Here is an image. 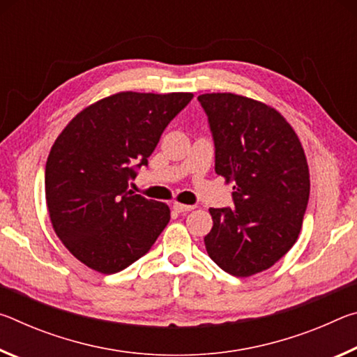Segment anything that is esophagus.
<instances>
[{"label":"esophagus","instance_id":"1","mask_svg":"<svg viewBox=\"0 0 357 357\" xmlns=\"http://www.w3.org/2000/svg\"><path fill=\"white\" fill-rule=\"evenodd\" d=\"M173 208L178 211V213H189V211L195 209V206H192V204H183V203H173Z\"/></svg>","mask_w":357,"mask_h":357}]
</instances>
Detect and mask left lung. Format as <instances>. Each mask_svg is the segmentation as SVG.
Here are the masks:
<instances>
[{
	"label": "left lung",
	"mask_w": 357,
	"mask_h": 357,
	"mask_svg": "<svg viewBox=\"0 0 357 357\" xmlns=\"http://www.w3.org/2000/svg\"><path fill=\"white\" fill-rule=\"evenodd\" d=\"M215 144V173L234 183L231 209L211 208L208 255L236 277L274 266L294 245L310 193L302 143L271 105L233 93L198 96Z\"/></svg>",
	"instance_id": "1"
}]
</instances>
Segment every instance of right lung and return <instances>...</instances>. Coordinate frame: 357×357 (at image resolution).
Returning <instances> with one entry per match:
<instances>
[{"mask_svg":"<svg viewBox=\"0 0 357 357\" xmlns=\"http://www.w3.org/2000/svg\"><path fill=\"white\" fill-rule=\"evenodd\" d=\"M192 93L121 91L84 107L53 143L45 165L52 227L78 261L114 274L137 261L170 220L168 204L129 189L162 132Z\"/></svg>","mask_w":357,"mask_h":357,"instance_id":"right-lung-1","label":"right lung"}]
</instances>
